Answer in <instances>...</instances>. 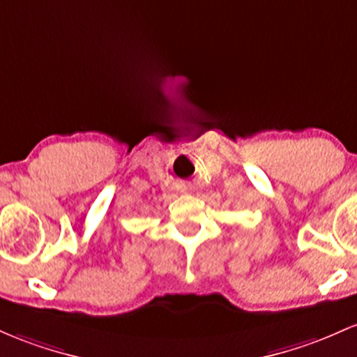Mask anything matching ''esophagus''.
<instances>
[{
    "mask_svg": "<svg viewBox=\"0 0 357 357\" xmlns=\"http://www.w3.org/2000/svg\"><path fill=\"white\" fill-rule=\"evenodd\" d=\"M178 190H179V193H191V191H193V185L188 181H181L178 185Z\"/></svg>",
    "mask_w": 357,
    "mask_h": 357,
    "instance_id": "1",
    "label": "esophagus"
}]
</instances>
